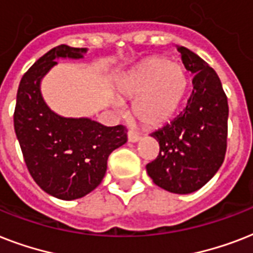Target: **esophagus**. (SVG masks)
Returning a JSON list of instances; mask_svg holds the SVG:
<instances>
[{"instance_id": "1", "label": "esophagus", "mask_w": 253, "mask_h": 253, "mask_svg": "<svg viewBox=\"0 0 253 253\" xmlns=\"http://www.w3.org/2000/svg\"><path fill=\"white\" fill-rule=\"evenodd\" d=\"M127 139H128V142L130 143H136L139 142L140 136H139L136 132H134V131H128V132H127Z\"/></svg>"}]
</instances>
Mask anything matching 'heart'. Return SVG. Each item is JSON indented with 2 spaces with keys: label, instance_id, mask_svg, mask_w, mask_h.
Masks as SVG:
<instances>
[{
  "label": "heart",
  "instance_id": "1",
  "mask_svg": "<svg viewBox=\"0 0 253 253\" xmlns=\"http://www.w3.org/2000/svg\"><path fill=\"white\" fill-rule=\"evenodd\" d=\"M188 87L189 75L184 65L152 56L121 77L117 91L122 99H135L132 114L143 127L156 128L176 115Z\"/></svg>",
  "mask_w": 253,
  "mask_h": 253
}]
</instances>
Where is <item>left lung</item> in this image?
Segmentation results:
<instances>
[{
	"label": "left lung",
	"instance_id": "obj_1",
	"mask_svg": "<svg viewBox=\"0 0 253 253\" xmlns=\"http://www.w3.org/2000/svg\"><path fill=\"white\" fill-rule=\"evenodd\" d=\"M177 51L194 75L193 91L180 114L151 134L160 152L146 169L162 189L189 194L208 184L223 163L228 103L215 71L190 49L177 45Z\"/></svg>",
	"mask_w": 253,
	"mask_h": 253
}]
</instances>
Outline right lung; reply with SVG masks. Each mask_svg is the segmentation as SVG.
Returning <instances> with one entry per match:
<instances>
[{
    "label": "right lung",
    "mask_w": 253,
    "mask_h": 253,
    "mask_svg": "<svg viewBox=\"0 0 253 253\" xmlns=\"http://www.w3.org/2000/svg\"><path fill=\"white\" fill-rule=\"evenodd\" d=\"M86 52L65 44L49 49L22 77L14 111V130L30 174L45 193L64 201L94 190L106 173L109 155L127 142L122 125L63 117L42 95V80L56 60H80Z\"/></svg>",
    "instance_id": "add662e5"
}]
</instances>
